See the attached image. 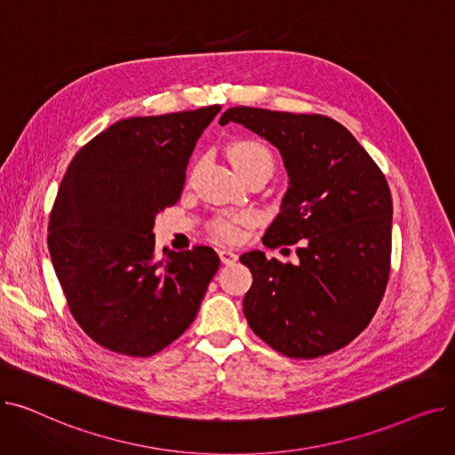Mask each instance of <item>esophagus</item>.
I'll use <instances>...</instances> for the list:
<instances>
[{"label":"esophagus","mask_w":455,"mask_h":455,"mask_svg":"<svg viewBox=\"0 0 455 455\" xmlns=\"http://www.w3.org/2000/svg\"><path fill=\"white\" fill-rule=\"evenodd\" d=\"M220 258L225 266H230L234 264V261L237 259V252H234L232 249H227V247H221L220 249Z\"/></svg>","instance_id":"1"}]
</instances>
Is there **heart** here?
Wrapping results in <instances>:
<instances>
[{
  "mask_svg": "<svg viewBox=\"0 0 455 455\" xmlns=\"http://www.w3.org/2000/svg\"><path fill=\"white\" fill-rule=\"evenodd\" d=\"M228 158L237 173H249L256 170L273 172V153L258 140H237L230 143ZM245 221V215H234L228 220H218L212 228L223 240H235L237 234H240V225Z\"/></svg>",
  "mask_w": 455,
  "mask_h": 455,
  "instance_id": "b5f03b06",
  "label": "heart"
}]
</instances>
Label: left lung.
Returning a JSON list of instances; mask_svg holds the SVG:
<instances>
[{
    "mask_svg": "<svg viewBox=\"0 0 455 455\" xmlns=\"http://www.w3.org/2000/svg\"><path fill=\"white\" fill-rule=\"evenodd\" d=\"M280 151L290 186L264 245L300 243L299 264L242 254L252 273L243 314L288 357L326 355L367 328L391 267L393 201L384 173L336 119L252 107L223 112Z\"/></svg>",
    "mask_w": 455,
    "mask_h": 455,
    "instance_id": "8db88e82",
    "label": "left lung"
}]
</instances>
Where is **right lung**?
I'll return each instance as SVG.
<instances>
[{
	"label": "right lung",
	"instance_id": "obj_1",
	"mask_svg": "<svg viewBox=\"0 0 455 455\" xmlns=\"http://www.w3.org/2000/svg\"><path fill=\"white\" fill-rule=\"evenodd\" d=\"M220 105L116 122L69 162L50 247L69 312L95 343L148 357L197 317L220 269L210 247L155 251V220L182 194L196 143Z\"/></svg>",
	"mask_w": 455,
	"mask_h": 455
}]
</instances>
